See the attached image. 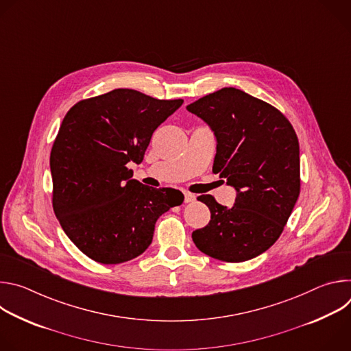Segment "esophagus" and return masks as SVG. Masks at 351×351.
Instances as JSON below:
<instances>
[{
	"label": "esophagus",
	"mask_w": 351,
	"mask_h": 351,
	"mask_svg": "<svg viewBox=\"0 0 351 351\" xmlns=\"http://www.w3.org/2000/svg\"><path fill=\"white\" fill-rule=\"evenodd\" d=\"M194 199H195V194H193L190 191L184 193V203H193Z\"/></svg>",
	"instance_id": "1"
}]
</instances>
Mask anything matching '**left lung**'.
Segmentation results:
<instances>
[{
    "instance_id": "8db88e82",
    "label": "left lung",
    "mask_w": 351,
    "mask_h": 351,
    "mask_svg": "<svg viewBox=\"0 0 351 351\" xmlns=\"http://www.w3.org/2000/svg\"><path fill=\"white\" fill-rule=\"evenodd\" d=\"M217 137L214 173L237 190L232 208L199 195L211 219L193 232L199 252L226 261L252 260L279 239L300 194V149L289 119L274 106L223 87L187 106Z\"/></svg>"
}]
</instances>
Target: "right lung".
Wrapping results in <instances>:
<instances>
[{"label":"right lung","instance_id":"add662e5","mask_svg":"<svg viewBox=\"0 0 351 351\" xmlns=\"http://www.w3.org/2000/svg\"><path fill=\"white\" fill-rule=\"evenodd\" d=\"M183 99H158L132 88L82 99L65 115L49 167L53 208L73 244L101 264L136 258L152 244L157 219L183 203L175 189L132 179L154 130Z\"/></svg>","mask_w":351,"mask_h":351}]
</instances>
